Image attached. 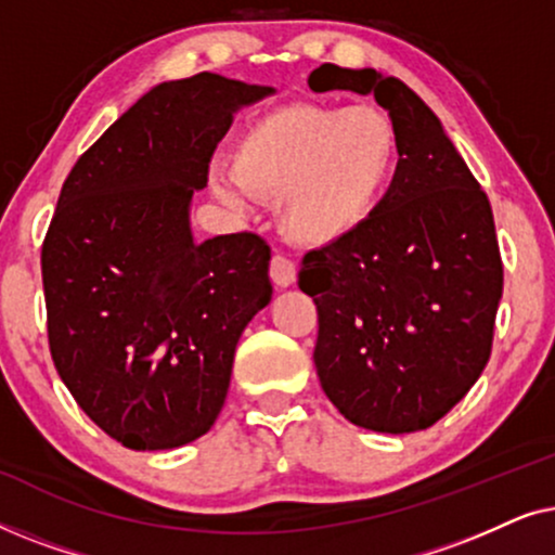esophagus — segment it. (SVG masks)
Listing matches in <instances>:
<instances>
[{
	"mask_svg": "<svg viewBox=\"0 0 555 555\" xmlns=\"http://www.w3.org/2000/svg\"><path fill=\"white\" fill-rule=\"evenodd\" d=\"M270 278L278 287H291L295 280H298V268H295L291 257L275 255L270 260Z\"/></svg>",
	"mask_w": 555,
	"mask_h": 555,
	"instance_id": "34e87169",
	"label": "esophagus"
}]
</instances>
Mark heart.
Here are the masks:
<instances>
[{"label":"heart","instance_id":"heart-1","mask_svg":"<svg viewBox=\"0 0 555 555\" xmlns=\"http://www.w3.org/2000/svg\"><path fill=\"white\" fill-rule=\"evenodd\" d=\"M399 162V131L374 105L298 103L240 135L232 173L215 192L232 207L280 199V224L300 245H331L374 217Z\"/></svg>","mask_w":555,"mask_h":555}]
</instances>
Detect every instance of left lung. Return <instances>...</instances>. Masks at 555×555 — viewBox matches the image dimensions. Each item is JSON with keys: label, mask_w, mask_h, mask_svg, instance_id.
Wrapping results in <instances>:
<instances>
[{"label": "left lung", "mask_w": 555, "mask_h": 555, "mask_svg": "<svg viewBox=\"0 0 555 555\" xmlns=\"http://www.w3.org/2000/svg\"><path fill=\"white\" fill-rule=\"evenodd\" d=\"M308 86L374 93L399 131L397 171L374 217L300 262L298 285L318 308V378L363 429H427L490 359L503 260L488 194L399 78L325 63Z\"/></svg>", "instance_id": "obj_1"}]
</instances>
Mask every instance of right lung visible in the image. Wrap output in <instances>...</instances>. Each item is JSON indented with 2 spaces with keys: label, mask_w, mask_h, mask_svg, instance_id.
<instances>
[{
  "label": "right lung",
  "mask_w": 555,
  "mask_h": 555,
  "mask_svg": "<svg viewBox=\"0 0 555 555\" xmlns=\"http://www.w3.org/2000/svg\"><path fill=\"white\" fill-rule=\"evenodd\" d=\"M272 88L199 73L133 103L67 173L42 242L48 340L78 406L131 450L207 435L270 302V245L189 227L232 113Z\"/></svg>",
  "instance_id": "right-lung-1"
}]
</instances>
